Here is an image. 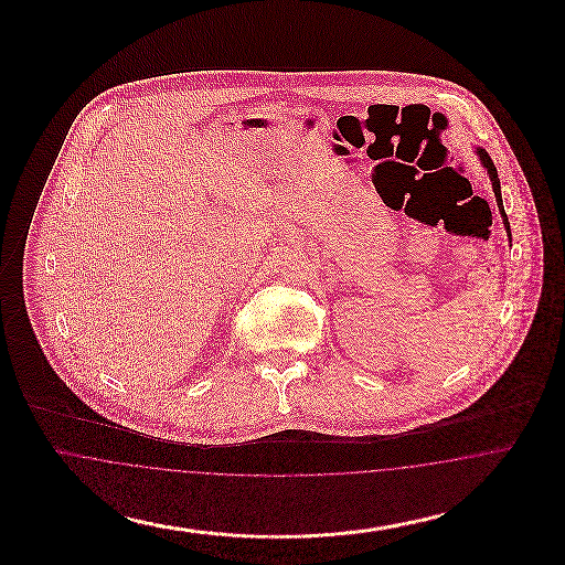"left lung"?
<instances>
[{
  "label": "left lung",
  "instance_id": "left-lung-1",
  "mask_svg": "<svg viewBox=\"0 0 565 565\" xmlns=\"http://www.w3.org/2000/svg\"><path fill=\"white\" fill-rule=\"evenodd\" d=\"M475 152H477V157H479L481 164H483L484 169H487V175H489V180H491V189H493V194H495V203H498V210H500V215H502V222H504V228H507L509 242H512L511 222H509L507 212H504V203H502V190H500V178H498V169H495V164H493V161L489 159V154L484 152L483 148H475Z\"/></svg>",
  "mask_w": 565,
  "mask_h": 565
}]
</instances>
